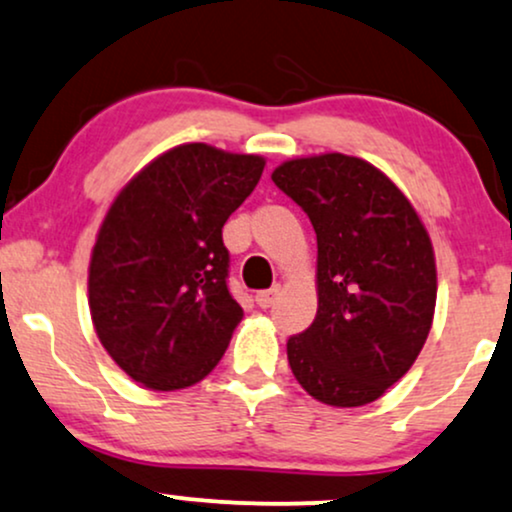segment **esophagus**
<instances>
[{
  "label": "esophagus",
  "mask_w": 512,
  "mask_h": 512,
  "mask_svg": "<svg viewBox=\"0 0 512 512\" xmlns=\"http://www.w3.org/2000/svg\"><path fill=\"white\" fill-rule=\"evenodd\" d=\"M279 293H281V286L269 288V291H260V293L255 295L257 305H260V307H264V310H267V307H272V305L276 303V298H279Z\"/></svg>",
  "instance_id": "1"
}]
</instances>
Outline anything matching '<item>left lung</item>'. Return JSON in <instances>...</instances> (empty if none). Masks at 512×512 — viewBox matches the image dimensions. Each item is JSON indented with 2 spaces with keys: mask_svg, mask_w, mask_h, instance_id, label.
<instances>
[{
  "mask_svg": "<svg viewBox=\"0 0 512 512\" xmlns=\"http://www.w3.org/2000/svg\"><path fill=\"white\" fill-rule=\"evenodd\" d=\"M272 181L317 233V317L288 338V365L336 408L381 398L417 360L436 305L434 248L415 207L365 159H288Z\"/></svg>",
  "mask_w": 512,
  "mask_h": 512,
  "instance_id": "left-lung-1",
  "label": "left lung"
}]
</instances>
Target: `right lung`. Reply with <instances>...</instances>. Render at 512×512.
I'll return each mask as SVG.
<instances>
[{"mask_svg": "<svg viewBox=\"0 0 512 512\" xmlns=\"http://www.w3.org/2000/svg\"><path fill=\"white\" fill-rule=\"evenodd\" d=\"M262 171L260 155L178 145L109 207L90 257V315L104 350L147 389L193 386L229 348L243 307L226 286L221 229Z\"/></svg>", "mask_w": 512, "mask_h": 512, "instance_id": "add662e5", "label": "right lung"}]
</instances>
